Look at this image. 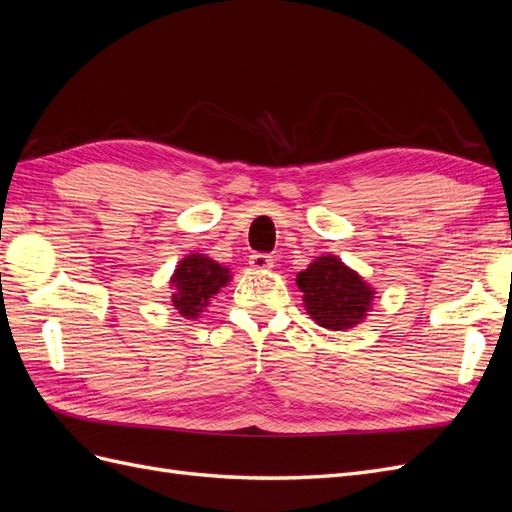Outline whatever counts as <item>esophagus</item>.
Listing matches in <instances>:
<instances>
[{"label":"esophagus","mask_w":512,"mask_h":512,"mask_svg":"<svg viewBox=\"0 0 512 512\" xmlns=\"http://www.w3.org/2000/svg\"><path fill=\"white\" fill-rule=\"evenodd\" d=\"M250 267L256 271H269L273 267V258L267 254H252L250 256Z\"/></svg>","instance_id":"34e87169"}]
</instances>
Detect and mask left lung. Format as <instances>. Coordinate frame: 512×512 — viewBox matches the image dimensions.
Returning <instances> with one entry per match:
<instances>
[{
	"label": "left lung",
	"instance_id": "left-lung-1",
	"mask_svg": "<svg viewBox=\"0 0 512 512\" xmlns=\"http://www.w3.org/2000/svg\"><path fill=\"white\" fill-rule=\"evenodd\" d=\"M297 286L309 318L329 331H350L365 322L376 299V288L333 254L309 262Z\"/></svg>",
	"mask_w": 512,
	"mask_h": 512
}]
</instances>
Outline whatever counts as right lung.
<instances>
[{
  "label": "right lung",
  "mask_w": 512,
  "mask_h": 512,
  "mask_svg": "<svg viewBox=\"0 0 512 512\" xmlns=\"http://www.w3.org/2000/svg\"><path fill=\"white\" fill-rule=\"evenodd\" d=\"M232 280L230 269L205 254H188L170 275V305L177 314L196 320L209 301Z\"/></svg>",
  "instance_id": "right-lung-1"
}]
</instances>
